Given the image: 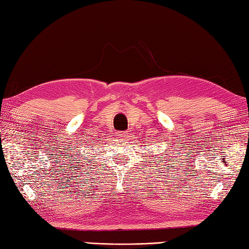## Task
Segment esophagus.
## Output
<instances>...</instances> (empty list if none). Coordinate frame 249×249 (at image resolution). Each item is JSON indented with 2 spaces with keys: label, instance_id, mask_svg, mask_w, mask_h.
Wrapping results in <instances>:
<instances>
[{
  "label": "esophagus",
  "instance_id": "esophagus-1",
  "mask_svg": "<svg viewBox=\"0 0 249 249\" xmlns=\"http://www.w3.org/2000/svg\"><path fill=\"white\" fill-rule=\"evenodd\" d=\"M117 137L120 138V139H124L126 137H129V133L128 132H117Z\"/></svg>",
  "mask_w": 249,
  "mask_h": 249
}]
</instances>
